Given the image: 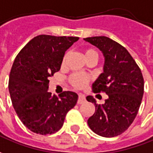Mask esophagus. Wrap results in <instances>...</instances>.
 <instances>
[{"instance_id":"1","label":"esophagus","mask_w":153,"mask_h":153,"mask_svg":"<svg viewBox=\"0 0 153 153\" xmlns=\"http://www.w3.org/2000/svg\"><path fill=\"white\" fill-rule=\"evenodd\" d=\"M85 102V97L83 94H79V99H78V103L81 104V103Z\"/></svg>"}]
</instances>
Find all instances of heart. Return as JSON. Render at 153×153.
<instances>
[{
	"mask_svg": "<svg viewBox=\"0 0 153 153\" xmlns=\"http://www.w3.org/2000/svg\"><path fill=\"white\" fill-rule=\"evenodd\" d=\"M84 54H85V59L90 57V56H96V57L97 56V52L93 49H87V50L84 51ZM67 56H68V55L66 54L62 58V65H64V63L66 62ZM68 80H69L70 84L73 86L80 89V88L85 86L87 84L89 83V81L91 80V76L88 75V74H83V73H74L69 76Z\"/></svg>",
	"mask_w": 153,
	"mask_h": 153,
	"instance_id": "b5f03b06",
	"label": "heart"
}]
</instances>
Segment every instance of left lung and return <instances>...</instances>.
I'll return each mask as SVG.
<instances>
[{
  "label": "left lung",
  "instance_id": "obj_1",
  "mask_svg": "<svg viewBox=\"0 0 153 153\" xmlns=\"http://www.w3.org/2000/svg\"><path fill=\"white\" fill-rule=\"evenodd\" d=\"M84 40L103 53V73L93 83L92 91L105 92L108 97L102 105L91 96L87 97V101L96 107V112L87 123L96 134L114 137L124 133L138 113L144 93L143 76L129 51L118 42L106 36Z\"/></svg>",
  "mask_w": 153,
  "mask_h": 153
}]
</instances>
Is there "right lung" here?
I'll list each match as a JSON object with an SVG mask.
<instances>
[{
    "instance_id": "right-lung-1",
    "label": "right lung",
    "mask_w": 153,
    "mask_h": 153,
    "mask_svg": "<svg viewBox=\"0 0 153 153\" xmlns=\"http://www.w3.org/2000/svg\"><path fill=\"white\" fill-rule=\"evenodd\" d=\"M79 37L40 34L19 51L9 76L8 89L15 112L22 123L36 134H53L63 125L78 95L48 92L49 77L60 70L66 51Z\"/></svg>"
}]
</instances>
